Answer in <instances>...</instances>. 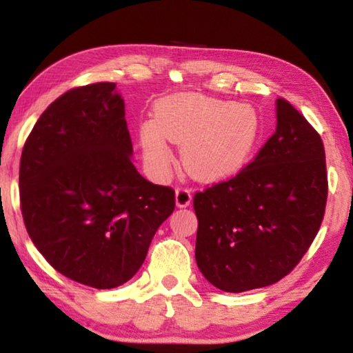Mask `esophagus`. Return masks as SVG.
<instances>
[{
	"instance_id": "obj_1",
	"label": "esophagus",
	"mask_w": 353,
	"mask_h": 353,
	"mask_svg": "<svg viewBox=\"0 0 353 353\" xmlns=\"http://www.w3.org/2000/svg\"><path fill=\"white\" fill-rule=\"evenodd\" d=\"M191 204V193L187 188H177L176 190V205L179 208L188 207Z\"/></svg>"
}]
</instances>
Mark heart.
<instances>
[{
  "mask_svg": "<svg viewBox=\"0 0 353 353\" xmlns=\"http://www.w3.org/2000/svg\"><path fill=\"white\" fill-rule=\"evenodd\" d=\"M154 117L140 123L139 137L148 168L160 176L170 170L171 143H177L191 177L202 182L229 177L246 162L260 134V118L252 105L201 94L159 101Z\"/></svg>",
  "mask_w": 353,
  "mask_h": 353,
  "instance_id": "b5f03b06",
  "label": "heart"
}]
</instances>
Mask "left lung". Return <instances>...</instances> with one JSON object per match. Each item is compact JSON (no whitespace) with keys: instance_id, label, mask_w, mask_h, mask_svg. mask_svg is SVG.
<instances>
[{"instance_id":"8db88e82","label":"left lung","mask_w":353,"mask_h":353,"mask_svg":"<svg viewBox=\"0 0 353 353\" xmlns=\"http://www.w3.org/2000/svg\"><path fill=\"white\" fill-rule=\"evenodd\" d=\"M276 132L230 181L194 194L196 263L227 292L270 286L292 271L318 234L327 202L319 134L288 101Z\"/></svg>"}]
</instances>
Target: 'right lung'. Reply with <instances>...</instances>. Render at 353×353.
<instances>
[{"instance_id": "1", "label": "right lung", "mask_w": 353, "mask_h": 353, "mask_svg": "<svg viewBox=\"0 0 353 353\" xmlns=\"http://www.w3.org/2000/svg\"><path fill=\"white\" fill-rule=\"evenodd\" d=\"M117 83L73 88L41 113L20 162L21 213L35 248L77 283L110 290L146 259L174 190L132 163Z\"/></svg>"}]
</instances>
